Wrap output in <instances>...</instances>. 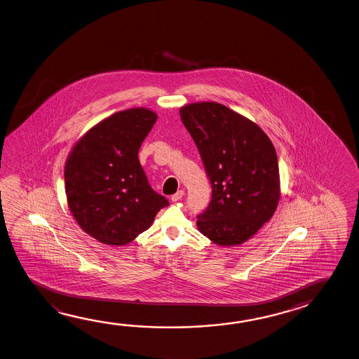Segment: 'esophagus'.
<instances>
[{
    "label": "esophagus",
    "instance_id": "34e87169",
    "mask_svg": "<svg viewBox=\"0 0 359 359\" xmlns=\"http://www.w3.org/2000/svg\"><path fill=\"white\" fill-rule=\"evenodd\" d=\"M183 195H184V191L181 189V191H178L177 194H175V195L172 196V197H170V200L173 201V202H177V201H180L181 198H182Z\"/></svg>",
    "mask_w": 359,
    "mask_h": 359
}]
</instances>
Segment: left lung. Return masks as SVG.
Returning a JSON list of instances; mask_svg holds the SVG:
<instances>
[{
    "label": "left lung",
    "mask_w": 359,
    "mask_h": 359,
    "mask_svg": "<svg viewBox=\"0 0 359 359\" xmlns=\"http://www.w3.org/2000/svg\"><path fill=\"white\" fill-rule=\"evenodd\" d=\"M180 114L212 189L208 206L197 216L198 230L222 246L245 243L271 219L279 202V164L271 140L222 104H189Z\"/></svg>",
    "instance_id": "obj_1"
}]
</instances>
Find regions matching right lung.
<instances>
[{
  "mask_svg": "<svg viewBox=\"0 0 359 359\" xmlns=\"http://www.w3.org/2000/svg\"><path fill=\"white\" fill-rule=\"evenodd\" d=\"M157 114L143 108L104 119L76 143L65 164L69 208L80 227L107 245H126L170 205L147 180L138 159Z\"/></svg>",
  "mask_w": 359,
  "mask_h": 359,
  "instance_id": "obj_1",
  "label": "right lung"
}]
</instances>
